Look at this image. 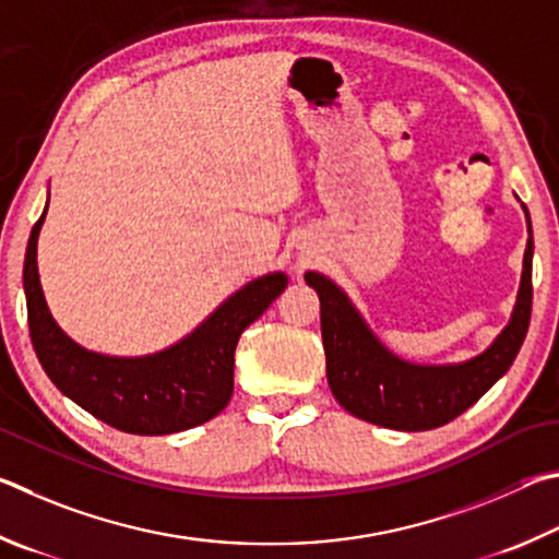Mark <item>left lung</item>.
Wrapping results in <instances>:
<instances>
[{
	"instance_id": "1",
	"label": "left lung",
	"mask_w": 559,
	"mask_h": 559,
	"mask_svg": "<svg viewBox=\"0 0 559 559\" xmlns=\"http://www.w3.org/2000/svg\"><path fill=\"white\" fill-rule=\"evenodd\" d=\"M527 218V248L513 317L484 354L452 366H417L380 344L344 289L319 272L305 280L321 301V338L329 388L338 405L366 423L403 432L435 429L466 413L513 366L533 309V228Z\"/></svg>"
}]
</instances>
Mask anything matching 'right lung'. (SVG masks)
Segmentation results:
<instances>
[{"mask_svg": "<svg viewBox=\"0 0 559 559\" xmlns=\"http://www.w3.org/2000/svg\"><path fill=\"white\" fill-rule=\"evenodd\" d=\"M46 209L28 235L24 292L32 344L53 385L93 417L130 435L181 432L225 409L233 395L238 338L285 292L287 274L272 272L248 282L189 336L159 354L103 356L68 338L46 307L36 267Z\"/></svg>", "mask_w": 559, "mask_h": 559, "instance_id": "right-lung-1", "label": "right lung"}]
</instances>
